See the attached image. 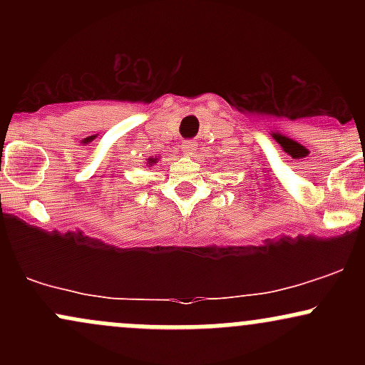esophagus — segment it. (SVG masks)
<instances>
[{"label": "esophagus", "mask_w": 365, "mask_h": 365, "mask_svg": "<svg viewBox=\"0 0 365 365\" xmlns=\"http://www.w3.org/2000/svg\"><path fill=\"white\" fill-rule=\"evenodd\" d=\"M195 142L194 140H185L182 144V149H183V153L185 154H194V150H195Z\"/></svg>", "instance_id": "1"}]
</instances>
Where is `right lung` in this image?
I'll list each match as a JSON object with an SVG mask.
<instances>
[{
  "mask_svg": "<svg viewBox=\"0 0 365 365\" xmlns=\"http://www.w3.org/2000/svg\"><path fill=\"white\" fill-rule=\"evenodd\" d=\"M154 163H156V159H154V158H149V159H148V166H153Z\"/></svg>",
  "mask_w": 365,
  "mask_h": 365,
  "instance_id": "1",
  "label": "right lung"
}]
</instances>
